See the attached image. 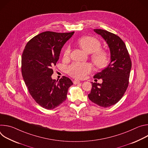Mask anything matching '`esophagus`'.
Returning a JSON list of instances; mask_svg holds the SVG:
<instances>
[{"label":"esophagus","mask_w":148,"mask_h":148,"mask_svg":"<svg viewBox=\"0 0 148 148\" xmlns=\"http://www.w3.org/2000/svg\"><path fill=\"white\" fill-rule=\"evenodd\" d=\"M79 82H80V81H79V80H78V79H74V80L73 81L74 84H79Z\"/></svg>","instance_id":"esophagus-1"}]
</instances>
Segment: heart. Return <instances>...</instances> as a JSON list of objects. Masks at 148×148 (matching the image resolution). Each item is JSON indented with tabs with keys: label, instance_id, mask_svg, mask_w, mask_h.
<instances>
[{
	"label": "heart",
	"instance_id": "obj_1",
	"mask_svg": "<svg viewBox=\"0 0 148 148\" xmlns=\"http://www.w3.org/2000/svg\"><path fill=\"white\" fill-rule=\"evenodd\" d=\"M77 45L84 51L88 54H92V61L95 66L99 69L107 66L109 62L110 58L108 53L101 49V43L97 38L85 36L79 38L77 41ZM71 53V48L67 46L64 50V57H68ZM92 67L89 63H74L69 67L67 72L69 74L75 78L82 79L91 71Z\"/></svg>",
	"mask_w": 148,
	"mask_h": 148
}]
</instances>
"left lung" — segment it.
<instances>
[{
    "label": "left lung",
    "mask_w": 148,
    "mask_h": 148,
    "mask_svg": "<svg viewBox=\"0 0 148 148\" xmlns=\"http://www.w3.org/2000/svg\"><path fill=\"white\" fill-rule=\"evenodd\" d=\"M94 31L107 43L111 61L106 68L94 76L103 81L101 84L92 82L91 91L88 96L94 103L107 108L117 103L127 89L132 62L125 44L119 37L102 29Z\"/></svg>",
    "instance_id": "1"
}]
</instances>
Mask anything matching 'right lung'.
I'll use <instances>...</instances> for the list:
<instances>
[{
  "mask_svg": "<svg viewBox=\"0 0 148 148\" xmlns=\"http://www.w3.org/2000/svg\"><path fill=\"white\" fill-rule=\"evenodd\" d=\"M74 32H45L27 43L22 56V73L29 92L41 107L53 110L64 102L69 87L73 83L63 76L53 79L51 69L59 59L61 50Z\"/></svg>",
  "mask_w": 148,
  "mask_h": 148,
  "instance_id": "1",
  "label": "right lung"
}]
</instances>
